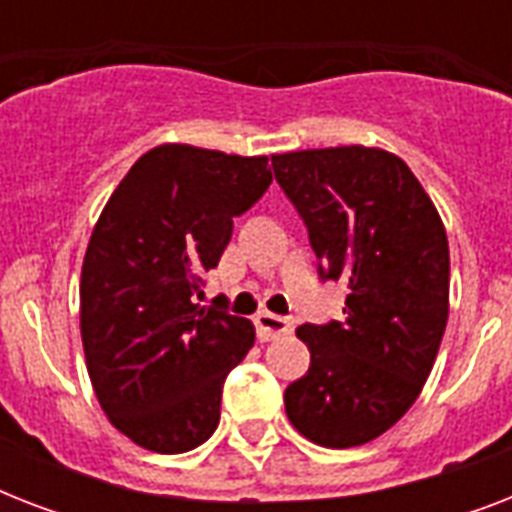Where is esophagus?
Listing matches in <instances>:
<instances>
[{
	"instance_id": "obj_1",
	"label": "esophagus",
	"mask_w": 512,
	"mask_h": 512,
	"mask_svg": "<svg viewBox=\"0 0 512 512\" xmlns=\"http://www.w3.org/2000/svg\"><path fill=\"white\" fill-rule=\"evenodd\" d=\"M255 327H257V337L263 342L276 340V337L287 335L289 329H292V321L284 319V316H276V313H257L255 316Z\"/></svg>"
}]
</instances>
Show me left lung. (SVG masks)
I'll use <instances>...</instances> for the list:
<instances>
[{
	"instance_id": "8db88e82",
	"label": "left lung",
	"mask_w": 512,
	"mask_h": 512,
	"mask_svg": "<svg viewBox=\"0 0 512 512\" xmlns=\"http://www.w3.org/2000/svg\"><path fill=\"white\" fill-rule=\"evenodd\" d=\"M308 225L321 279L345 281V321L303 324L308 372L284 390L289 422L327 449L393 428L428 380L449 319V241L436 204L396 154L308 148L271 156Z\"/></svg>"
}]
</instances>
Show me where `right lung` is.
<instances>
[{
	"label": "right lung",
	"mask_w": 512,
	"mask_h": 512,
	"mask_svg": "<svg viewBox=\"0 0 512 512\" xmlns=\"http://www.w3.org/2000/svg\"><path fill=\"white\" fill-rule=\"evenodd\" d=\"M268 156L164 143L140 156L92 228L79 324L92 388L148 452H191L215 433L223 382L255 345L252 321L196 303L247 212Z\"/></svg>",
	"instance_id": "1"
}]
</instances>
